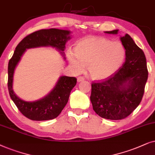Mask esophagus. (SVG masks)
Segmentation results:
<instances>
[{"label": "esophagus", "instance_id": "obj_1", "mask_svg": "<svg viewBox=\"0 0 155 155\" xmlns=\"http://www.w3.org/2000/svg\"><path fill=\"white\" fill-rule=\"evenodd\" d=\"M84 77H83V76H79V77L77 78V81L78 82H81V81H84Z\"/></svg>", "mask_w": 155, "mask_h": 155}]
</instances>
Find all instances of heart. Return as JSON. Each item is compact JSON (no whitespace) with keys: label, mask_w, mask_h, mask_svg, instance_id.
<instances>
[{"label":"heart","mask_w":155,"mask_h":155,"mask_svg":"<svg viewBox=\"0 0 155 155\" xmlns=\"http://www.w3.org/2000/svg\"><path fill=\"white\" fill-rule=\"evenodd\" d=\"M69 51L68 59L74 71H83L85 65L92 79L104 80L113 76L123 64L125 49L119 42H111L102 37H87L80 40Z\"/></svg>","instance_id":"obj_1"}]
</instances>
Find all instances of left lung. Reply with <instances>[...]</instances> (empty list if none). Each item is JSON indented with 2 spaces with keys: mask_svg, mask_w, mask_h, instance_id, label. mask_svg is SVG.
<instances>
[{
  "mask_svg": "<svg viewBox=\"0 0 155 155\" xmlns=\"http://www.w3.org/2000/svg\"><path fill=\"white\" fill-rule=\"evenodd\" d=\"M117 32L115 30L105 33L114 35ZM120 40L125 49V61L110 77L92 83L90 96L96 114L114 120L125 118L139 106L148 78L143 51L129 35L121 37Z\"/></svg>",
  "mask_w": 155,
  "mask_h": 155,
  "instance_id": "left-lung-1",
  "label": "left lung"
}]
</instances>
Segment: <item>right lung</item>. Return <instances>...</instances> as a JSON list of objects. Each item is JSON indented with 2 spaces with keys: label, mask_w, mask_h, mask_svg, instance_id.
Returning <instances> with one entry per match:
<instances>
[{
  "label": "right lung",
  "mask_w": 155,
  "mask_h": 155,
  "mask_svg": "<svg viewBox=\"0 0 155 155\" xmlns=\"http://www.w3.org/2000/svg\"><path fill=\"white\" fill-rule=\"evenodd\" d=\"M69 30L45 29L31 33L22 39L16 47L8 67V87L10 98L24 116L32 120H48L57 117L63 110L70 93L76 84L75 77L61 76L51 92L44 98L35 101H25L18 98L13 90V74L26 49L40 47H51L60 51L64 57L65 45L70 39ZM65 59V57H64Z\"/></svg>",
  "instance_id": "right-lung-1"
}]
</instances>
